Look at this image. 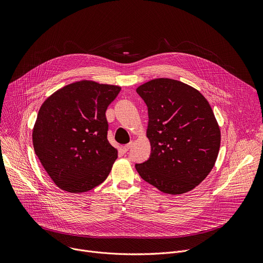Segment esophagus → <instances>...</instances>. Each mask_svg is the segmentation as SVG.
Wrapping results in <instances>:
<instances>
[{"mask_svg": "<svg viewBox=\"0 0 263 263\" xmlns=\"http://www.w3.org/2000/svg\"><path fill=\"white\" fill-rule=\"evenodd\" d=\"M132 145H133V141H130L129 143L123 145V151H124V152H128L129 149L132 147Z\"/></svg>", "mask_w": 263, "mask_h": 263, "instance_id": "obj_1", "label": "esophagus"}]
</instances>
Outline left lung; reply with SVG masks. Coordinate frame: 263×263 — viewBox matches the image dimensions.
I'll use <instances>...</instances> for the list:
<instances>
[{
    "mask_svg": "<svg viewBox=\"0 0 263 263\" xmlns=\"http://www.w3.org/2000/svg\"><path fill=\"white\" fill-rule=\"evenodd\" d=\"M147 106L149 158L135 164L139 176L160 192L194 190L216 161L220 130L205 97L183 82L159 78L136 89Z\"/></svg>",
    "mask_w": 263,
    "mask_h": 263,
    "instance_id": "left-lung-1",
    "label": "left lung"
}]
</instances>
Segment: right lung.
I'll use <instances>...</instances> for the list:
<instances>
[{"label": "right lung", "instance_id": "1", "mask_svg": "<svg viewBox=\"0 0 263 263\" xmlns=\"http://www.w3.org/2000/svg\"><path fill=\"white\" fill-rule=\"evenodd\" d=\"M121 87L82 80L51 95L32 132L35 154L60 190L81 194L100 185L118 158L107 139L106 110Z\"/></svg>", "mask_w": 263, "mask_h": 263}]
</instances>
